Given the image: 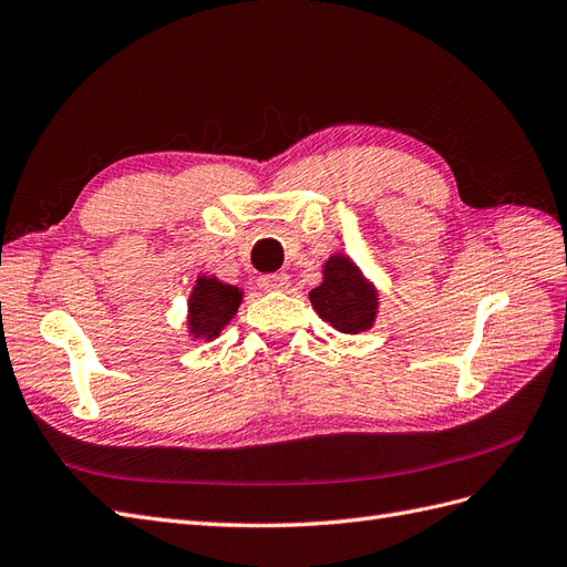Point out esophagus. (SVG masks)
I'll return each instance as SVG.
<instances>
[{
	"label": "esophagus",
	"instance_id": "esophagus-1",
	"mask_svg": "<svg viewBox=\"0 0 567 567\" xmlns=\"http://www.w3.org/2000/svg\"><path fill=\"white\" fill-rule=\"evenodd\" d=\"M258 285L264 289H285L289 285L287 272H266L258 278Z\"/></svg>",
	"mask_w": 567,
	"mask_h": 567
}]
</instances>
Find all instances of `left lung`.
Wrapping results in <instances>:
<instances>
[{
    "instance_id": "1",
    "label": "left lung",
    "mask_w": 567,
    "mask_h": 567,
    "mask_svg": "<svg viewBox=\"0 0 567 567\" xmlns=\"http://www.w3.org/2000/svg\"><path fill=\"white\" fill-rule=\"evenodd\" d=\"M318 316L340 332H364L371 328L379 299L375 289L361 278L359 268L344 256H332L323 268V282L309 295Z\"/></svg>"
}]
</instances>
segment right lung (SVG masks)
Listing matches in <instances>:
<instances>
[{
    "mask_svg": "<svg viewBox=\"0 0 567 567\" xmlns=\"http://www.w3.org/2000/svg\"><path fill=\"white\" fill-rule=\"evenodd\" d=\"M239 303L241 292L237 287L217 282L215 278H198L188 299V328L194 338L213 340L231 321Z\"/></svg>",
    "mask_w": 567,
    "mask_h": 567,
    "instance_id": "1",
    "label": "right lung"
}]
</instances>
